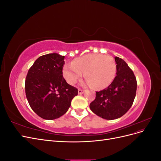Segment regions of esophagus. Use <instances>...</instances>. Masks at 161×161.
I'll list each match as a JSON object with an SVG mask.
<instances>
[{
    "label": "esophagus",
    "instance_id": "34e87169",
    "mask_svg": "<svg viewBox=\"0 0 161 161\" xmlns=\"http://www.w3.org/2000/svg\"><path fill=\"white\" fill-rule=\"evenodd\" d=\"M84 92H85V90H82V89H79V90H78V92H79V94L84 93Z\"/></svg>",
    "mask_w": 161,
    "mask_h": 161
}]
</instances>
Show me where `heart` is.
<instances>
[{"label": "heart", "instance_id": "heart-1", "mask_svg": "<svg viewBox=\"0 0 161 161\" xmlns=\"http://www.w3.org/2000/svg\"><path fill=\"white\" fill-rule=\"evenodd\" d=\"M82 73L92 87L103 89L114 79L115 62L111 56L91 53L76 58L72 64H66L63 69V75L70 85H74L80 79Z\"/></svg>", "mask_w": 161, "mask_h": 161}]
</instances>
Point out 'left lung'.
<instances>
[{
	"label": "left lung",
	"mask_w": 161,
	"mask_h": 161,
	"mask_svg": "<svg viewBox=\"0 0 161 161\" xmlns=\"http://www.w3.org/2000/svg\"><path fill=\"white\" fill-rule=\"evenodd\" d=\"M115 79L108 88L96 92L89 106L97 115L109 120L121 118L130 109L137 89L136 76L127 63L119 57H115Z\"/></svg>",
	"instance_id": "left-lung-1"
}]
</instances>
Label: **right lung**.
Wrapping results in <instances>:
<instances>
[{
	"mask_svg": "<svg viewBox=\"0 0 161 161\" xmlns=\"http://www.w3.org/2000/svg\"><path fill=\"white\" fill-rule=\"evenodd\" d=\"M64 58L56 53L42 56L27 72V99L32 110L44 119H57L66 114L78 95V89L63 77Z\"/></svg>",
	"mask_w": 161,
	"mask_h": 161,
	"instance_id": "obj_1",
	"label": "right lung"
}]
</instances>
